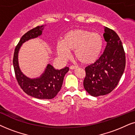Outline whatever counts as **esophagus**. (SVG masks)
Here are the masks:
<instances>
[{
	"mask_svg": "<svg viewBox=\"0 0 135 135\" xmlns=\"http://www.w3.org/2000/svg\"><path fill=\"white\" fill-rule=\"evenodd\" d=\"M78 68V66H76V65H71L70 66V69H71V70H74V69H76Z\"/></svg>",
	"mask_w": 135,
	"mask_h": 135,
	"instance_id": "34e87169",
	"label": "esophagus"
}]
</instances>
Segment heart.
Returning a JSON list of instances; mask_svg holds the SVG:
<instances>
[{
  "label": "heart",
  "mask_w": 135,
  "mask_h": 135,
  "mask_svg": "<svg viewBox=\"0 0 135 135\" xmlns=\"http://www.w3.org/2000/svg\"><path fill=\"white\" fill-rule=\"evenodd\" d=\"M102 47L103 39L99 34L83 29H76L65 34L62 41L57 43L56 50L63 58L68 57L70 51H74V56L77 60L88 64L98 59Z\"/></svg>",
  "instance_id": "b5f03b06"
}]
</instances>
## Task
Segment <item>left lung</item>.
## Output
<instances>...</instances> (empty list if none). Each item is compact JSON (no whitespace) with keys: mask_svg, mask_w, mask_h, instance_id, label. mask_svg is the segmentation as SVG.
<instances>
[{"mask_svg":"<svg viewBox=\"0 0 135 135\" xmlns=\"http://www.w3.org/2000/svg\"><path fill=\"white\" fill-rule=\"evenodd\" d=\"M103 36L107 45L94 64L85 68V90L92 96L107 94L117 85L125 67V54L122 41L114 30L104 27Z\"/></svg>","mask_w":135,"mask_h":135,"instance_id":"obj_1","label":"left lung"}]
</instances>
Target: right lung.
Returning a JSON list of instances; mask_svg holds the SVG:
<instances>
[{
    "label": "right lung",
    "instance_id": "1",
    "mask_svg": "<svg viewBox=\"0 0 135 135\" xmlns=\"http://www.w3.org/2000/svg\"><path fill=\"white\" fill-rule=\"evenodd\" d=\"M45 26L46 25L36 27L21 37L14 52L13 64L17 81L25 93L39 99H51L60 91L64 76L69 71V68L65 67L61 70H56L51 65L48 64L44 72L40 76L30 78L21 72L18 59L20 49L23 43L30 39L40 36Z\"/></svg>",
    "mask_w": 135,
    "mask_h": 135
}]
</instances>
